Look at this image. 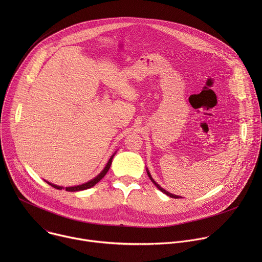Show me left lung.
<instances>
[{
    "instance_id": "obj_1",
    "label": "left lung",
    "mask_w": 262,
    "mask_h": 262,
    "mask_svg": "<svg viewBox=\"0 0 262 262\" xmlns=\"http://www.w3.org/2000/svg\"><path fill=\"white\" fill-rule=\"evenodd\" d=\"M146 171H147V174H148V176H149V178H150V180H151V181H152V182H154V183H155V185H156V186H157V188H158V189H159V190H160V191H162V192H163V193H165V194H166V195H167V196H169V197H171V198H175V199H178V198H181V197H180V196H177V195H173V194H171V193H169V192H167V191H166V190H165V189H163V188H162V186H161V185H160V184H158V183H157V182H156V181H155V180H154V178H152V177H151V175H150V173H149V171H148V169H147V168H146Z\"/></svg>"
}]
</instances>
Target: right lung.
I'll return each instance as SVG.
<instances>
[{
  "mask_svg": "<svg viewBox=\"0 0 262 262\" xmlns=\"http://www.w3.org/2000/svg\"><path fill=\"white\" fill-rule=\"evenodd\" d=\"M114 156H115V154L112 156L111 158H110V160H108V162H107V164H106V166L104 167V169L95 177V178H93V179H91V180H89L88 182H86V183H83V184H80V185H76V186H68V188H65V190L67 191V192H78V191H83V190H87V189H90V188H92V186H94L105 174H106V172L108 171V169H110V167H111V164H112V160H113V158H114ZM48 182V181H47ZM50 185H52L53 188H55V189H57V190H62V189H64L63 186H59V185H56V184H53V183H51V182H48Z\"/></svg>",
  "mask_w": 262,
  "mask_h": 262,
  "instance_id": "1",
  "label": "right lung"
}]
</instances>
